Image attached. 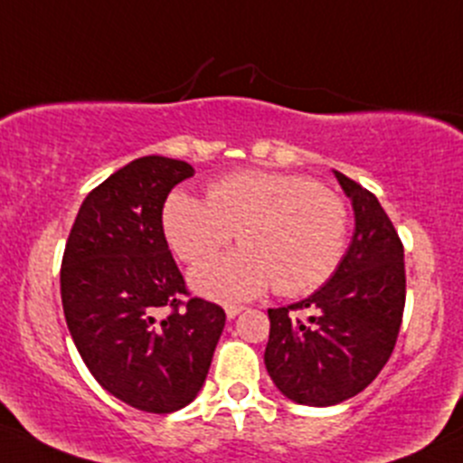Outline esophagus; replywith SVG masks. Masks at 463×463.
Wrapping results in <instances>:
<instances>
[{
  "instance_id": "obj_1",
  "label": "esophagus",
  "mask_w": 463,
  "mask_h": 463,
  "mask_svg": "<svg viewBox=\"0 0 463 463\" xmlns=\"http://www.w3.org/2000/svg\"><path fill=\"white\" fill-rule=\"evenodd\" d=\"M241 310H244V306H226V317L228 319H235L237 317V315H240L241 313Z\"/></svg>"
}]
</instances>
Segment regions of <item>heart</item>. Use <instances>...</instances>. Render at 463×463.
Wrapping results in <instances>:
<instances>
[{
	"label": "heart",
	"mask_w": 463,
	"mask_h": 463,
	"mask_svg": "<svg viewBox=\"0 0 463 463\" xmlns=\"http://www.w3.org/2000/svg\"><path fill=\"white\" fill-rule=\"evenodd\" d=\"M164 231L179 260L197 261L235 237L241 248L191 272L197 293L219 301L313 293L330 279L346 246L348 211L330 188L301 175L240 170L217 179L208 199L173 193Z\"/></svg>",
	"instance_id": "b5f03b06"
}]
</instances>
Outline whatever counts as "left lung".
I'll return each mask as SVG.
<instances>
[{
  "label": "left lung",
  "instance_id": "obj_1",
  "mask_svg": "<svg viewBox=\"0 0 463 463\" xmlns=\"http://www.w3.org/2000/svg\"><path fill=\"white\" fill-rule=\"evenodd\" d=\"M335 177L354 213L346 255L308 299L269 308L266 371L281 395L304 406H335L362 392L391 359L406 304L395 226L371 191L337 170ZM290 309H308L309 319Z\"/></svg>",
  "mask_w": 463,
  "mask_h": 463
}]
</instances>
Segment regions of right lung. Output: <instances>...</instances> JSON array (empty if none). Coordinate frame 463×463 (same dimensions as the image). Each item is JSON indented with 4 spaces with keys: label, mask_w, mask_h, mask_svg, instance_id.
Returning <instances> with one entry per match:
<instances>
[{
    "label": "right lung",
    "mask_w": 463,
    "mask_h": 463,
    "mask_svg": "<svg viewBox=\"0 0 463 463\" xmlns=\"http://www.w3.org/2000/svg\"><path fill=\"white\" fill-rule=\"evenodd\" d=\"M193 175L162 155L126 164L84 199L61 260V304L81 359L104 391L155 415L197 397L226 324L217 304L179 299L186 284L164 235V202Z\"/></svg>",
    "instance_id": "add662e5"
}]
</instances>
